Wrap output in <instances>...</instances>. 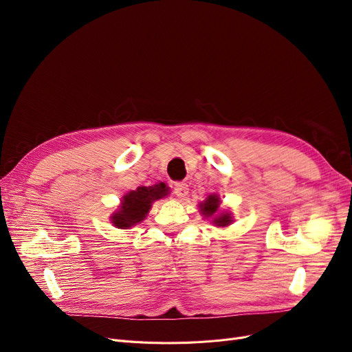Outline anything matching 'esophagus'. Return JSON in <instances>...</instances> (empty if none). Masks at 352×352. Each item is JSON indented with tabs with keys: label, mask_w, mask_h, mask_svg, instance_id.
Listing matches in <instances>:
<instances>
[{
	"label": "esophagus",
	"mask_w": 352,
	"mask_h": 352,
	"mask_svg": "<svg viewBox=\"0 0 352 352\" xmlns=\"http://www.w3.org/2000/svg\"><path fill=\"white\" fill-rule=\"evenodd\" d=\"M173 192H175L176 197L184 198V197L188 195L189 188H188V185L184 184V182H177V184H175V186H173Z\"/></svg>",
	"instance_id": "esophagus-1"
}]
</instances>
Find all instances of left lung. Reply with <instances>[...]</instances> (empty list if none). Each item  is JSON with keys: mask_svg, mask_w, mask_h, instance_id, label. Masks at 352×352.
<instances>
[{"mask_svg": "<svg viewBox=\"0 0 352 352\" xmlns=\"http://www.w3.org/2000/svg\"><path fill=\"white\" fill-rule=\"evenodd\" d=\"M219 206H220L219 195H210L204 202H201L199 208H201L202 214H204L206 217H214L212 219V223H214L216 226L226 228L233 221L232 216H230V212H220V214L217 216Z\"/></svg>", "mask_w": 352, "mask_h": 352, "instance_id": "1", "label": "left lung"}]
</instances>
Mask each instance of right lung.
Returning a JSON list of instances; mask_svg holds the SVG:
<instances>
[{"label": "right lung", "mask_w": 352, "mask_h": 352, "mask_svg": "<svg viewBox=\"0 0 352 352\" xmlns=\"http://www.w3.org/2000/svg\"><path fill=\"white\" fill-rule=\"evenodd\" d=\"M168 195V186L166 184H157L153 186H140L131 190L122 198L120 208L111 216V223L119 229H129L141 223L148 211L151 210L153 202Z\"/></svg>", "instance_id": "right-lung-1"}]
</instances>
